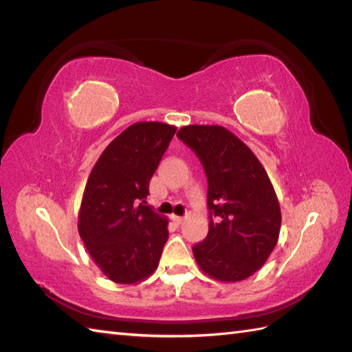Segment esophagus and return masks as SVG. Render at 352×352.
<instances>
[{"label": "esophagus", "mask_w": 352, "mask_h": 352, "mask_svg": "<svg viewBox=\"0 0 352 352\" xmlns=\"http://www.w3.org/2000/svg\"><path fill=\"white\" fill-rule=\"evenodd\" d=\"M172 221H174L175 223H178V226H182V223L184 222V218H183V216H172Z\"/></svg>", "instance_id": "esophagus-1"}]
</instances>
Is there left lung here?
Here are the masks:
<instances>
[{"label":"left lung","mask_w":352,"mask_h":352,"mask_svg":"<svg viewBox=\"0 0 352 352\" xmlns=\"http://www.w3.org/2000/svg\"><path fill=\"white\" fill-rule=\"evenodd\" d=\"M177 136L195 151L208 182V234L193 246V257L218 281L248 278L266 263L281 228L280 203L263 164L226 126L186 125Z\"/></svg>","instance_id":"left-lung-1"}]
</instances>
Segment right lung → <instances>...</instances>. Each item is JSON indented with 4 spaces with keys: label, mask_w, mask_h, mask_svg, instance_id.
<instances>
[{
    "label": "right lung",
    "mask_w": 352,
    "mask_h": 352,
    "mask_svg": "<svg viewBox=\"0 0 352 352\" xmlns=\"http://www.w3.org/2000/svg\"><path fill=\"white\" fill-rule=\"evenodd\" d=\"M177 126L136 122L110 142L87 178L78 234L109 280L144 281L159 266L168 219L146 206L149 180Z\"/></svg>",
    "instance_id": "add662e5"
}]
</instances>
